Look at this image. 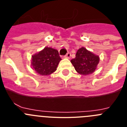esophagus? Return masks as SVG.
<instances>
[{"label":"esophagus","instance_id":"34e87169","mask_svg":"<svg viewBox=\"0 0 127 127\" xmlns=\"http://www.w3.org/2000/svg\"><path fill=\"white\" fill-rule=\"evenodd\" d=\"M65 58H70V53H67L65 55Z\"/></svg>","mask_w":127,"mask_h":127}]
</instances>
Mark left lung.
<instances>
[{"label": "left lung", "instance_id": "left-lung-1", "mask_svg": "<svg viewBox=\"0 0 127 127\" xmlns=\"http://www.w3.org/2000/svg\"><path fill=\"white\" fill-rule=\"evenodd\" d=\"M76 71L82 75L93 73L99 62V57L86 48H81L77 50L76 58L70 60Z\"/></svg>", "mask_w": 127, "mask_h": 127}]
</instances>
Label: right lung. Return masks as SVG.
Masks as SVG:
<instances>
[{
    "label": "right lung",
    "instance_id": "right-lung-1",
    "mask_svg": "<svg viewBox=\"0 0 127 127\" xmlns=\"http://www.w3.org/2000/svg\"><path fill=\"white\" fill-rule=\"evenodd\" d=\"M32 65L36 72L42 76H48L57 70L61 58L57 50L46 47L32 56Z\"/></svg>",
    "mask_w": 127,
    "mask_h": 127
}]
</instances>
